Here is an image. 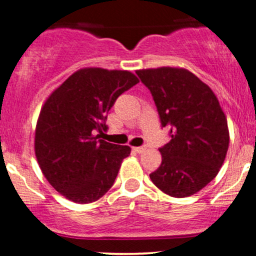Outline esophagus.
<instances>
[{"label": "esophagus", "mask_w": 256, "mask_h": 256, "mask_svg": "<svg viewBox=\"0 0 256 256\" xmlns=\"http://www.w3.org/2000/svg\"><path fill=\"white\" fill-rule=\"evenodd\" d=\"M132 149H134V152H137V154H142V152L146 150L144 146H134Z\"/></svg>", "instance_id": "obj_1"}]
</instances>
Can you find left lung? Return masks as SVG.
Segmentation results:
<instances>
[{
	"instance_id": "1",
	"label": "left lung",
	"mask_w": 256,
	"mask_h": 256,
	"mask_svg": "<svg viewBox=\"0 0 256 256\" xmlns=\"http://www.w3.org/2000/svg\"><path fill=\"white\" fill-rule=\"evenodd\" d=\"M150 90L161 125L171 140L158 150L162 161L149 174L161 192L188 198L212 182L228 149V120L216 94L194 73L180 67L138 70Z\"/></svg>"
}]
</instances>
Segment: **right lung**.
Returning <instances> with one entry per match:
<instances>
[{"label": "right lung", "mask_w": 256, "mask_h": 256, "mask_svg": "<svg viewBox=\"0 0 256 256\" xmlns=\"http://www.w3.org/2000/svg\"><path fill=\"white\" fill-rule=\"evenodd\" d=\"M134 73L85 67L46 100L34 132L40 171L56 192L76 204H91L110 189L128 146L98 140L116 100L138 83Z\"/></svg>", "instance_id": "right-lung-1"}]
</instances>
